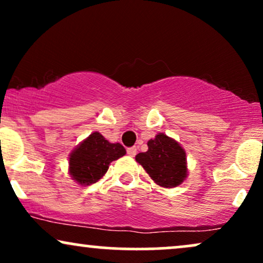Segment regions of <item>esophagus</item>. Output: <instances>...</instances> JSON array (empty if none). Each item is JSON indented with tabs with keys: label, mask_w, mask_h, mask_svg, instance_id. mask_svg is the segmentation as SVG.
I'll use <instances>...</instances> for the list:
<instances>
[{
	"label": "esophagus",
	"mask_w": 263,
	"mask_h": 263,
	"mask_svg": "<svg viewBox=\"0 0 263 263\" xmlns=\"http://www.w3.org/2000/svg\"><path fill=\"white\" fill-rule=\"evenodd\" d=\"M127 155L131 157H135L137 155V148H136V147H129V148H127Z\"/></svg>",
	"instance_id": "esophagus-1"
}]
</instances>
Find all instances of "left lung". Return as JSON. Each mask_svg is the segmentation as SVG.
Returning <instances> with one entry per match:
<instances>
[{"label": "left lung", "mask_w": 263, "mask_h": 263, "mask_svg": "<svg viewBox=\"0 0 263 263\" xmlns=\"http://www.w3.org/2000/svg\"><path fill=\"white\" fill-rule=\"evenodd\" d=\"M148 151L138 153L137 161L158 185L174 188L180 185L188 176L186 156L176 140L164 134L147 142Z\"/></svg>", "instance_id": "8db88e82"}]
</instances>
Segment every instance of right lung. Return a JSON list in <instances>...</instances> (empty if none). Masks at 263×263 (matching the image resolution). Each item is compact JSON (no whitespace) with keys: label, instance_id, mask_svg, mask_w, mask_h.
<instances>
[{"label":"right lung","instance_id":"1","mask_svg":"<svg viewBox=\"0 0 263 263\" xmlns=\"http://www.w3.org/2000/svg\"><path fill=\"white\" fill-rule=\"evenodd\" d=\"M126 155L120 143H110L99 132H92L70 153L69 173L80 185H90L105 176L112 161Z\"/></svg>","mask_w":263,"mask_h":263}]
</instances>
